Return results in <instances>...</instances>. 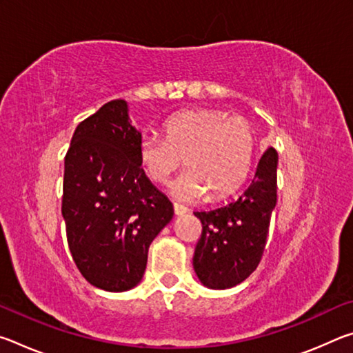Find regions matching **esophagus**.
I'll list each match as a JSON object with an SVG mask.
<instances>
[{
    "label": "esophagus",
    "instance_id": "obj_1",
    "mask_svg": "<svg viewBox=\"0 0 353 353\" xmlns=\"http://www.w3.org/2000/svg\"><path fill=\"white\" fill-rule=\"evenodd\" d=\"M172 207H174V213L177 214V216H181V214H185V213L188 212L187 207L177 204V202H174V205H172Z\"/></svg>",
    "mask_w": 353,
    "mask_h": 353
}]
</instances>
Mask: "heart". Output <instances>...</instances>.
<instances>
[{
    "label": "heart",
    "mask_w": 353,
    "mask_h": 353,
    "mask_svg": "<svg viewBox=\"0 0 353 353\" xmlns=\"http://www.w3.org/2000/svg\"><path fill=\"white\" fill-rule=\"evenodd\" d=\"M163 134L165 139L141 137L139 160L152 182L166 183L183 159L188 170L171 188L177 198L196 199L207 191L225 198L246 181L255 151V132L246 118L185 110L166 119Z\"/></svg>",
    "instance_id": "heart-1"
}]
</instances>
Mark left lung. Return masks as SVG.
Masks as SVG:
<instances>
[{
    "label": "left lung",
    "instance_id": "1",
    "mask_svg": "<svg viewBox=\"0 0 353 353\" xmlns=\"http://www.w3.org/2000/svg\"><path fill=\"white\" fill-rule=\"evenodd\" d=\"M277 151L268 148L256 165L254 181L238 199L214 210L194 212L202 223V234L193 268L207 288H232L259 266L277 202Z\"/></svg>",
    "mask_w": 353,
    "mask_h": 353
}]
</instances>
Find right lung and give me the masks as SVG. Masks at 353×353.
Returning a JSON list of instances; mask_svg holds the SVG:
<instances>
[{"label":"right lung","instance_id":"add662e5","mask_svg":"<svg viewBox=\"0 0 353 353\" xmlns=\"http://www.w3.org/2000/svg\"><path fill=\"white\" fill-rule=\"evenodd\" d=\"M140 130L124 99L76 128L65 155L62 216L77 270L90 285L121 292L140 283L148 249L174 208L139 160Z\"/></svg>","mask_w":353,"mask_h":353}]
</instances>
